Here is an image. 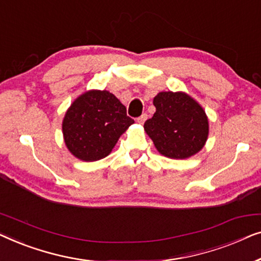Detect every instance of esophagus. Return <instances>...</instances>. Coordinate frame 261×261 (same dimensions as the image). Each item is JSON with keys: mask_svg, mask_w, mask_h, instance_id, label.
<instances>
[{"mask_svg": "<svg viewBox=\"0 0 261 261\" xmlns=\"http://www.w3.org/2000/svg\"><path fill=\"white\" fill-rule=\"evenodd\" d=\"M146 118H148V115H146V113H143L141 117H138V118H137V122L139 124H143L146 120Z\"/></svg>", "mask_w": 261, "mask_h": 261, "instance_id": "34e87169", "label": "esophagus"}]
</instances>
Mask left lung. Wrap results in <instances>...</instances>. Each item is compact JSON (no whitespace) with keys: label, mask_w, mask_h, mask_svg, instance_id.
<instances>
[{"label":"left lung","mask_w":261,"mask_h":261,"mask_svg":"<svg viewBox=\"0 0 261 261\" xmlns=\"http://www.w3.org/2000/svg\"><path fill=\"white\" fill-rule=\"evenodd\" d=\"M153 105L156 112L144 123V129L160 153L183 160L203 148L208 119L192 97L182 92H160Z\"/></svg>","instance_id":"left-lung-1"}]
</instances>
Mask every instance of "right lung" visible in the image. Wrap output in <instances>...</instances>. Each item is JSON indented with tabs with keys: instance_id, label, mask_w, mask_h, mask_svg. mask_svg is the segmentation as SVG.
Returning a JSON list of instances; mask_svg holds the SVG:
<instances>
[{
	"instance_id": "right-lung-1",
	"label": "right lung",
	"mask_w": 261,
	"mask_h": 261,
	"mask_svg": "<svg viewBox=\"0 0 261 261\" xmlns=\"http://www.w3.org/2000/svg\"><path fill=\"white\" fill-rule=\"evenodd\" d=\"M134 123L115 95L95 90L73 101L62 122V132L76 159L93 162L108 156L120 135Z\"/></svg>"
}]
</instances>
